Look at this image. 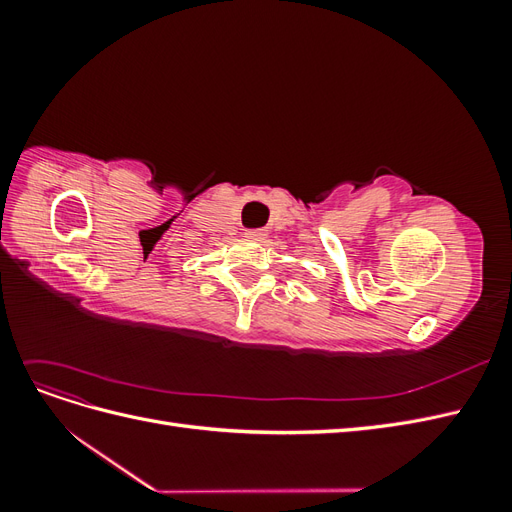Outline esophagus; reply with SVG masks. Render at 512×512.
I'll use <instances>...</instances> for the list:
<instances>
[{"mask_svg": "<svg viewBox=\"0 0 512 512\" xmlns=\"http://www.w3.org/2000/svg\"><path fill=\"white\" fill-rule=\"evenodd\" d=\"M245 237H247V239H254V241H260V239L267 237V232H265V230H247Z\"/></svg>", "mask_w": 512, "mask_h": 512, "instance_id": "34e87169", "label": "esophagus"}]
</instances>
